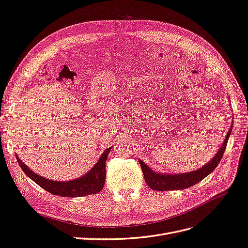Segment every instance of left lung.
<instances>
[{
    "mask_svg": "<svg viewBox=\"0 0 248 248\" xmlns=\"http://www.w3.org/2000/svg\"><path fill=\"white\" fill-rule=\"evenodd\" d=\"M232 130V124L230 131L225 136V139L222 142L221 147L219 148L217 154L206 165H203L202 168H199L197 170L186 172V173H176V174H167V173H160L153 171L142 160H139V163L142 169L144 180L147 184V186L153 190L158 191H168V190H183L185 188H189L195 185L209 175L220 162L222 155L224 154L228 140Z\"/></svg>",
    "mask_w": 248,
    "mask_h": 248,
    "instance_id": "1",
    "label": "left lung"
}]
</instances>
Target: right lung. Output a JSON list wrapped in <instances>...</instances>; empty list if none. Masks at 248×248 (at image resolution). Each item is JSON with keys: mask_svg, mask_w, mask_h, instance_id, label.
Masks as SVG:
<instances>
[{"mask_svg": "<svg viewBox=\"0 0 248 248\" xmlns=\"http://www.w3.org/2000/svg\"><path fill=\"white\" fill-rule=\"evenodd\" d=\"M112 150V146L106 150L101 158L95 163V165L90 170L85 173L81 178L67 182H57L46 178H42L39 174L33 172L24 162L20 160L17 155H16V160L20 168L27 174V176L34 181L38 185L46 190L47 192L54 195H59L62 197H80L90 194H96L100 192L105 185L106 179V161Z\"/></svg>", "mask_w": 248, "mask_h": 248, "instance_id": "obj_1", "label": "right lung"}]
</instances>
